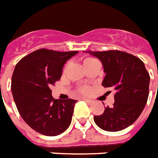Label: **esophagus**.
<instances>
[{
	"label": "esophagus",
	"mask_w": 158,
	"mask_h": 158,
	"mask_svg": "<svg viewBox=\"0 0 158 158\" xmlns=\"http://www.w3.org/2000/svg\"><path fill=\"white\" fill-rule=\"evenodd\" d=\"M83 100H84L85 102H86L88 104H91V103H92V102H93V101H92V100L87 99V98H83Z\"/></svg>",
	"instance_id": "1"
}]
</instances>
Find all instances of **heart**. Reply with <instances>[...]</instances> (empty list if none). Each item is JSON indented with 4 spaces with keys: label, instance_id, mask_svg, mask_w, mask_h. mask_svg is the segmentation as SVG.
Returning a JSON list of instances; mask_svg holds the SVG:
<instances>
[{
    "label": "heart",
    "instance_id": "heart-1",
    "mask_svg": "<svg viewBox=\"0 0 158 158\" xmlns=\"http://www.w3.org/2000/svg\"><path fill=\"white\" fill-rule=\"evenodd\" d=\"M93 60H95V59L91 58V57H87V58L85 59L84 64L89 63V62H91V61ZM66 69H67V64L65 65L64 68V72L66 70ZM77 91L78 92H80L81 94H87L89 93V87L87 86V85H81V86H79V88L77 89Z\"/></svg>",
    "mask_w": 158,
    "mask_h": 158
}]
</instances>
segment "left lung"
I'll return each instance as SVG.
<instances>
[{
  "label": "left lung",
  "mask_w": 158,
  "mask_h": 158,
  "mask_svg": "<svg viewBox=\"0 0 158 158\" xmlns=\"http://www.w3.org/2000/svg\"><path fill=\"white\" fill-rule=\"evenodd\" d=\"M99 59L106 76L102 86L113 89L114 102L94 115L95 123L107 131H121L135 122L144 110L149 91L150 77L144 62L133 55L118 50L87 51ZM111 93L108 91L107 94Z\"/></svg>",
  "instance_id": "obj_1"
}]
</instances>
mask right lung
<instances>
[{"label":"right lung","instance_id":"1","mask_svg":"<svg viewBox=\"0 0 158 158\" xmlns=\"http://www.w3.org/2000/svg\"><path fill=\"white\" fill-rule=\"evenodd\" d=\"M77 52L41 48L15 66L11 81L14 100L23 120L39 133L55 136L69 127L77 101L55 99L50 86L60 79L65 62Z\"/></svg>","mask_w":158,"mask_h":158}]
</instances>
